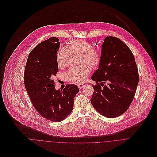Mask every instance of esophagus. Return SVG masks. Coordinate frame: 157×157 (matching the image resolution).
I'll return each instance as SVG.
<instances>
[{"label":"esophagus","mask_w":157,"mask_h":157,"mask_svg":"<svg viewBox=\"0 0 157 157\" xmlns=\"http://www.w3.org/2000/svg\"><path fill=\"white\" fill-rule=\"evenodd\" d=\"M77 86H78V87L79 88H82L83 87H84L85 85H84L83 83H79V84L77 85Z\"/></svg>","instance_id":"34e87169"}]
</instances>
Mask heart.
<instances>
[{"instance_id": "1", "label": "heart", "mask_w": 157, "mask_h": 157, "mask_svg": "<svg viewBox=\"0 0 157 157\" xmlns=\"http://www.w3.org/2000/svg\"><path fill=\"white\" fill-rule=\"evenodd\" d=\"M70 54L79 56L78 64L82 66L71 68L64 77L67 80L75 83H82L89 75L90 70L86 65L95 68L98 66L101 59L100 52L94 49L91 43L84 40H72L67 43L66 49L57 51L56 62L59 67H66Z\"/></svg>"}]
</instances>
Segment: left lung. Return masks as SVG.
Wrapping results in <instances>:
<instances>
[{"instance_id":"obj_1","label":"left lung","mask_w":157,"mask_h":157,"mask_svg":"<svg viewBox=\"0 0 157 157\" xmlns=\"http://www.w3.org/2000/svg\"><path fill=\"white\" fill-rule=\"evenodd\" d=\"M134 55L119 38L107 36L101 46L98 69L91 78L96 82L91 103L108 118L122 115L130 106L139 83Z\"/></svg>"}]
</instances>
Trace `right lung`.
<instances>
[{"label": "right lung", "mask_w": 157, "mask_h": 157, "mask_svg": "<svg viewBox=\"0 0 157 157\" xmlns=\"http://www.w3.org/2000/svg\"><path fill=\"white\" fill-rule=\"evenodd\" d=\"M59 40L51 37L37 45L28 56L24 72V83L35 109L43 117L60 122L72 112L74 100L79 91L76 85L56 90L52 77L58 72L56 54Z\"/></svg>", "instance_id": "obj_1"}]
</instances>
